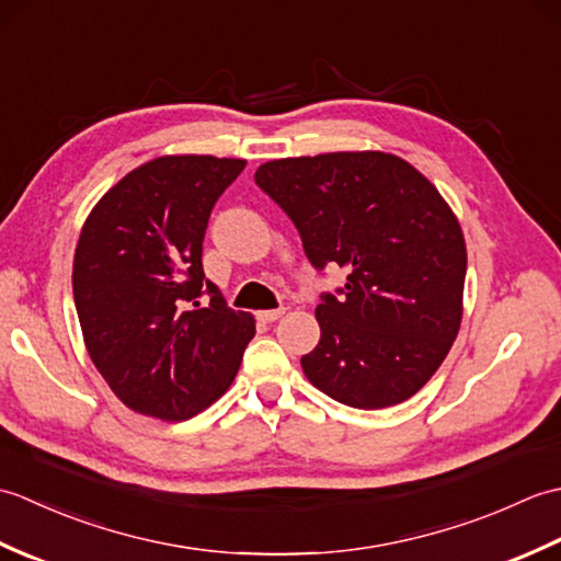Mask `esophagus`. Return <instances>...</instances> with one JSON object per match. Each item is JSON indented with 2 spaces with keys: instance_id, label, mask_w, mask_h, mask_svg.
<instances>
[{
  "instance_id": "obj_1",
  "label": "esophagus",
  "mask_w": 561,
  "mask_h": 561,
  "mask_svg": "<svg viewBox=\"0 0 561 561\" xmlns=\"http://www.w3.org/2000/svg\"><path fill=\"white\" fill-rule=\"evenodd\" d=\"M284 316V308H267V311H257V320L262 323H274V320H279Z\"/></svg>"
}]
</instances>
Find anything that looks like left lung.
<instances>
[{"instance_id":"8db88e82","label":"left lung","mask_w":561,"mask_h":561,"mask_svg":"<svg viewBox=\"0 0 561 561\" xmlns=\"http://www.w3.org/2000/svg\"><path fill=\"white\" fill-rule=\"evenodd\" d=\"M255 183L289 214L313 267L347 270L316 308L306 378L356 410L404 402L444 364L462 320L468 270L458 217L412 163L332 151L262 163Z\"/></svg>"}]
</instances>
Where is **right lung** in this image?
Wrapping results in <instances>:
<instances>
[{
	"mask_svg": "<svg viewBox=\"0 0 561 561\" xmlns=\"http://www.w3.org/2000/svg\"><path fill=\"white\" fill-rule=\"evenodd\" d=\"M243 169V159L202 153L151 159L81 226L71 287L83 344L129 410L183 422L233 383L255 318L205 279L202 241L214 202Z\"/></svg>",
	"mask_w": 561,
	"mask_h": 561,
	"instance_id": "obj_1",
	"label": "right lung"
}]
</instances>
